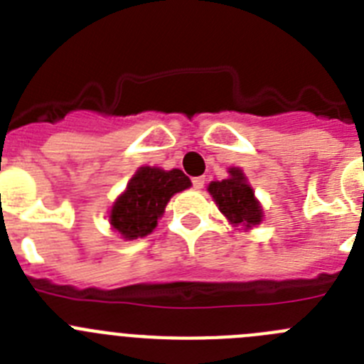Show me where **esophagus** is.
<instances>
[{
  "label": "esophagus",
  "instance_id": "34e87169",
  "mask_svg": "<svg viewBox=\"0 0 364 364\" xmlns=\"http://www.w3.org/2000/svg\"><path fill=\"white\" fill-rule=\"evenodd\" d=\"M192 185H194L196 190H201L203 186H205V178H203V176H199V178H194V179H192Z\"/></svg>",
  "mask_w": 364,
  "mask_h": 364
}]
</instances>
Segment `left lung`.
Listing matches in <instances>:
<instances>
[{
    "mask_svg": "<svg viewBox=\"0 0 364 364\" xmlns=\"http://www.w3.org/2000/svg\"><path fill=\"white\" fill-rule=\"evenodd\" d=\"M208 192L218 203L219 210L230 219L234 225H259L263 212L259 203L255 201L254 190L245 181L243 172L239 168H230V178L223 181H212Z\"/></svg>",
    "mask_w": 364,
    "mask_h": 364,
    "instance_id": "left-lung-1",
    "label": "left lung"
}]
</instances>
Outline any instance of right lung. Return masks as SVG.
I'll return each instance as SVG.
<instances>
[{"label": "right lung", "mask_w": 364, "mask_h": 364, "mask_svg": "<svg viewBox=\"0 0 364 364\" xmlns=\"http://www.w3.org/2000/svg\"><path fill=\"white\" fill-rule=\"evenodd\" d=\"M190 179L181 170H165L141 166L127 185L110 212V225L127 239L150 234L165 212L166 203L176 192L188 188Z\"/></svg>", "instance_id": "obj_1"}]
</instances>
